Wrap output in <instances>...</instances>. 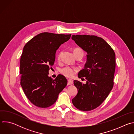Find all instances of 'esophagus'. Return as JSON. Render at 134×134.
<instances>
[{"instance_id":"1","label":"esophagus","mask_w":134,"mask_h":134,"mask_svg":"<svg viewBox=\"0 0 134 134\" xmlns=\"http://www.w3.org/2000/svg\"><path fill=\"white\" fill-rule=\"evenodd\" d=\"M73 84V81L71 79H69L68 80V85H72Z\"/></svg>"}]
</instances>
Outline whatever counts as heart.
<instances>
[{
	"instance_id": "obj_1",
	"label": "heart",
	"mask_w": 134,
	"mask_h": 134,
	"mask_svg": "<svg viewBox=\"0 0 134 134\" xmlns=\"http://www.w3.org/2000/svg\"><path fill=\"white\" fill-rule=\"evenodd\" d=\"M79 51L83 52L82 49H81L80 48H76L74 50V53L75 54L76 52H79ZM61 55H62V53H60L58 54V56H57V59H58V60H60V58H61ZM77 71V70L76 68L71 67H69V66H66V67H64L60 69V73L62 75H63L64 76H65V77H68V78L72 77V76L76 73Z\"/></svg>"
}]
</instances>
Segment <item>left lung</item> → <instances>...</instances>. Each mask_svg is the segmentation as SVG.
<instances>
[{
    "instance_id": "1",
    "label": "left lung",
    "mask_w": 134,
    "mask_h": 134,
    "mask_svg": "<svg viewBox=\"0 0 134 134\" xmlns=\"http://www.w3.org/2000/svg\"><path fill=\"white\" fill-rule=\"evenodd\" d=\"M71 39L87 53L85 67L79 73V77H85L86 83L83 84L80 81H74L78 93L72 102L80 110L91 111L103 103L113 88L115 53L100 37L72 35Z\"/></svg>"
}]
</instances>
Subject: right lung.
Instances as JSON below:
<instances>
[{
    "label": "right lung",
    "instance_id": "1",
    "mask_svg": "<svg viewBox=\"0 0 134 134\" xmlns=\"http://www.w3.org/2000/svg\"><path fill=\"white\" fill-rule=\"evenodd\" d=\"M70 36L43 32L33 37L23 48L20 59L21 85L27 99L37 107L51 106L67 85L64 76L59 74L52 79L48 74L54 65L57 50Z\"/></svg>",
    "mask_w": 134,
    "mask_h": 134
}]
</instances>
